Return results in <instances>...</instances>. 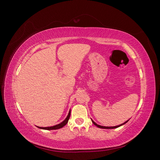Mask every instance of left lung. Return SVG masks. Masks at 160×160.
Returning a JSON list of instances; mask_svg holds the SVG:
<instances>
[{
  "mask_svg": "<svg viewBox=\"0 0 160 160\" xmlns=\"http://www.w3.org/2000/svg\"><path fill=\"white\" fill-rule=\"evenodd\" d=\"M91 121H92V122H93L95 126H97V127L98 128H103V129H113V128H118V127H121V126H122V125H124V124L127 123L129 120L127 121L124 122V123H122V124H119V125H118V126H115V127H103V126H100V125H99V124H97L95 122H94V121H93V120H92V119H91Z\"/></svg>",
  "mask_w": 160,
  "mask_h": 160,
  "instance_id": "1",
  "label": "left lung"
}]
</instances>
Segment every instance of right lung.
<instances>
[{
  "label": "right lung",
  "mask_w": 160,
  "mask_h": 160,
  "mask_svg": "<svg viewBox=\"0 0 160 160\" xmlns=\"http://www.w3.org/2000/svg\"><path fill=\"white\" fill-rule=\"evenodd\" d=\"M70 115H71V110H69V113H68V115L67 116V117L65 118V119L62 121L61 123L58 124H56V125H54L53 126V127H37L38 128H40V129H43V130H58V129H60L62 127H63L65 125L67 124V123L68 122V121L70 118Z\"/></svg>",
  "instance_id": "obj_1"
}]
</instances>
